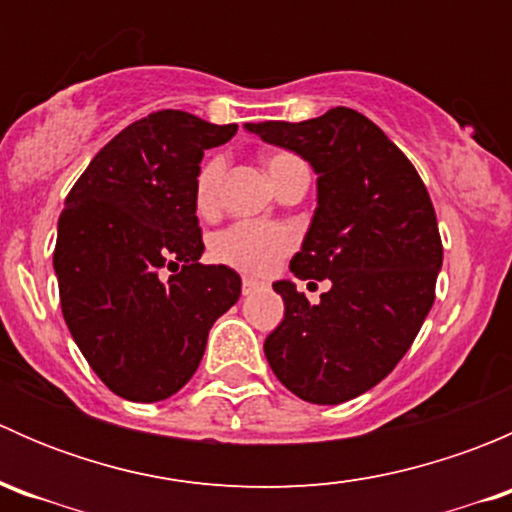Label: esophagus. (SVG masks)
I'll return each instance as SVG.
<instances>
[{"label":"esophagus","mask_w":512,"mask_h":512,"mask_svg":"<svg viewBox=\"0 0 512 512\" xmlns=\"http://www.w3.org/2000/svg\"><path fill=\"white\" fill-rule=\"evenodd\" d=\"M257 289H260V282L257 280H250V277H245V280H242V294H252V292H257Z\"/></svg>","instance_id":"obj_1"}]
</instances>
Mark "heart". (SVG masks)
Listing matches in <instances>:
<instances>
[{
  "label": "heart",
  "mask_w": 512,
  "mask_h": 512,
  "mask_svg": "<svg viewBox=\"0 0 512 512\" xmlns=\"http://www.w3.org/2000/svg\"><path fill=\"white\" fill-rule=\"evenodd\" d=\"M297 165H304L302 160L292 153H272L265 160L267 175L272 183H280L282 178L294 170ZM225 175V160L210 158L205 160L203 168L198 170L195 178V208L198 213L210 215L218 210L220 205V185H223ZM294 247V232L285 225H270V223H235L227 230L215 235L213 240V257L223 265L235 267L240 272H250V275H267L277 267V262L287 255Z\"/></svg>",
  "instance_id": "1"
}]
</instances>
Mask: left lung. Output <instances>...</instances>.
Wrapping results in <instances>:
<instances>
[{"label":"left lung","mask_w":512,"mask_h":512,"mask_svg":"<svg viewBox=\"0 0 512 512\" xmlns=\"http://www.w3.org/2000/svg\"><path fill=\"white\" fill-rule=\"evenodd\" d=\"M245 128L309 160L319 175L317 210L289 270L332 282L319 304L292 282L272 285L285 319L265 339V356L294 396L342 404L394 371L436 299V210L411 160L354 108Z\"/></svg>","instance_id":"1"}]
</instances>
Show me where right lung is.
<instances>
[{"mask_svg":"<svg viewBox=\"0 0 512 512\" xmlns=\"http://www.w3.org/2000/svg\"><path fill=\"white\" fill-rule=\"evenodd\" d=\"M235 131L156 111L108 141L66 195L54 250L61 312L98 379L123 399L151 404L183 389L215 319L240 299L235 270L198 262L195 215L203 153Z\"/></svg>","mask_w":512,"mask_h":512,"instance_id":"right-lung-1","label":"right lung"}]
</instances>
